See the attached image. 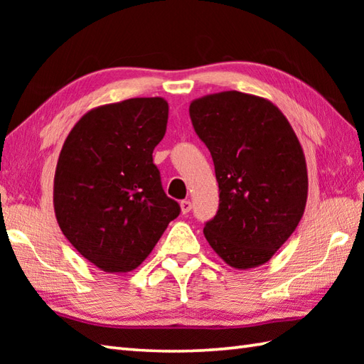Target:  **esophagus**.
<instances>
[{"label":"esophagus","mask_w":364,"mask_h":364,"mask_svg":"<svg viewBox=\"0 0 364 364\" xmlns=\"http://www.w3.org/2000/svg\"><path fill=\"white\" fill-rule=\"evenodd\" d=\"M180 208H181V214H188L192 210V205L189 200H183V202L180 203Z\"/></svg>","instance_id":"obj_1"}]
</instances>
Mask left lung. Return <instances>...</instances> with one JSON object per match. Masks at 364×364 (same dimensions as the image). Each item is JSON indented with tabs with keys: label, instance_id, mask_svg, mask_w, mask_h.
Instances as JSON below:
<instances>
[{
	"label": "left lung",
	"instance_id": "8db88e82",
	"mask_svg": "<svg viewBox=\"0 0 364 364\" xmlns=\"http://www.w3.org/2000/svg\"><path fill=\"white\" fill-rule=\"evenodd\" d=\"M189 114L219 183V211L203 228L206 241L231 267L264 264L304 215V149L283 112L262 97L219 92L194 100Z\"/></svg>",
	"mask_w": 364,
	"mask_h": 364
}]
</instances>
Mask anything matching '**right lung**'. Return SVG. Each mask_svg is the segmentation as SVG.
<instances>
[{
    "label": "right lung",
    "instance_id": "1",
    "mask_svg": "<svg viewBox=\"0 0 364 364\" xmlns=\"http://www.w3.org/2000/svg\"><path fill=\"white\" fill-rule=\"evenodd\" d=\"M167 119L161 97L98 106L76 122L59 153L54 214L70 244L103 272L141 266L180 214L153 164Z\"/></svg>",
    "mask_w": 364,
    "mask_h": 364
}]
</instances>
